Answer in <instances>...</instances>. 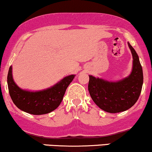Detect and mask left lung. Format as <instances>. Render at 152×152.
I'll return each instance as SVG.
<instances>
[{
  "instance_id": "8db88e82",
  "label": "left lung",
  "mask_w": 152,
  "mask_h": 152,
  "mask_svg": "<svg viewBox=\"0 0 152 152\" xmlns=\"http://www.w3.org/2000/svg\"><path fill=\"white\" fill-rule=\"evenodd\" d=\"M132 55V69L126 77L115 82L89 75L88 90L94 102L104 111L117 113L131 108L138 100L142 85L143 71L137 52L128 42Z\"/></svg>"
}]
</instances>
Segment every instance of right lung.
Instances as JSON below:
<instances>
[{
    "label": "right lung",
    "instance_id": "1",
    "mask_svg": "<svg viewBox=\"0 0 152 152\" xmlns=\"http://www.w3.org/2000/svg\"><path fill=\"white\" fill-rule=\"evenodd\" d=\"M12 67L9 68L7 83L10 97L18 108L34 115L50 113L58 107L67 87L75 77L70 75L55 85L39 91H30L19 87L12 77Z\"/></svg>",
    "mask_w": 152,
    "mask_h": 152
}]
</instances>
